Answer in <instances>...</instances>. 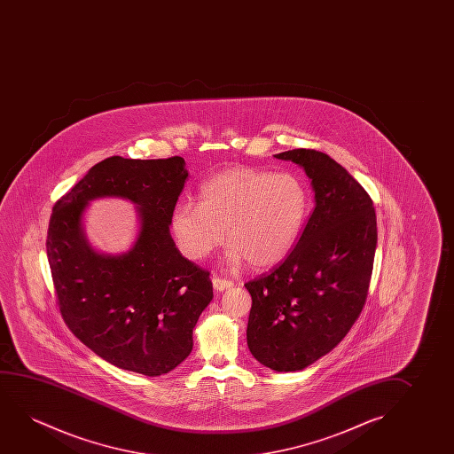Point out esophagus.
I'll list each match as a JSON object with an SVG mask.
<instances>
[{
	"label": "esophagus",
	"instance_id": "obj_1",
	"mask_svg": "<svg viewBox=\"0 0 454 454\" xmlns=\"http://www.w3.org/2000/svg\"><path fill=\"white\" fill-rule=\"evenodd\" d=\"M212 286H214L215 292H223L226 288H231V286H234V282L230 279H223L220 276H214L212 278Z\"/></svg>",
	"mask_w": 454,
	"mask_h": 454
}]
</instances>
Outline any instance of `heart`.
I'll return each mask as SVG.
<instances>
[{
	"label": "heart",
	"mask_w": 454,
	"mask_h": 454,
	"mask_svg": "<svg viewBox=\"0 0 454 454\" xmlns=\"http://www.w3.org/2000/svg\"><path fill=\"white\" fill-rule=\"evenodd\" d=\"M309 207L310 191L298 175L234 166L201 183L199 205L178 203L170 224L183 254L192 261L217 248L226 230L231 261L268 268L296 245Z\"/></svg>",
	"instance_id": "b5f03b06"
}]
</instances>
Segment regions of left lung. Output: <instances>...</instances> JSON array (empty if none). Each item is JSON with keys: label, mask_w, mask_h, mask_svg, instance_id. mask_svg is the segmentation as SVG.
<instances>
[{"label": "left lung", "mask_w": 454, "mask_h": 454, "mask_svg": "<svg viewBox=\"0 0 454 454\" xmlns=\"http://www.w3.org/2000/svg\"><path fill=\"white\" fill-rule=\"evenodd\" d=\"M302 166L317 205L290 254L245 284L253 305L247 340L278 372L302 371L348 335L366 304L377 248V215L366 189L323 152L274 155Z\"/></svg>", "instance_id": "obj_1"}]
</instances>
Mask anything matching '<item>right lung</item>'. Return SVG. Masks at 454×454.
I'll list each match as a JSON object with an SVG mask.
<instances>
[{"label":"right lung","instance_id":"obj_1","mask_svg":"<svg viewBox=\"0 0 454 454\" xmlns=\"http://www.w3.org/2000/svg\"><path fill=\"white\" fill-rule=\"evenodd\" d=\"M187 175L181 156H110L52 207L46 253L63 321L124 371L158 377L186 360L193 327L214 296L209 271L183 257L168 232ZM99 196L140 206L142 232L125 255H96L82 237L81 214Z\"/></svg>","mask_w":454,"mask_h":454}]
</instances>
